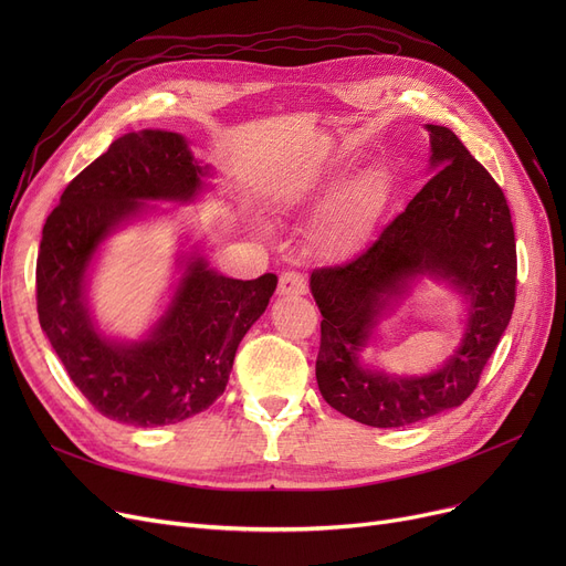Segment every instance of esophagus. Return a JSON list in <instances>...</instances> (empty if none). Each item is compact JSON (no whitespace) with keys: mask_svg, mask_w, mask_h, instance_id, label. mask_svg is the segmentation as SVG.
<instances>
[{"mask_svg":"<svg viewBox=\"0 0 566 566\" xmlns=\"http://www.w3.org/2000/svg\"><path fill=\"white\" fill-rule=\"evenodd\" d=\"M277 293H280V295H303V293H307V282H305V277H303L301 273L286 271V273H282V277H280Z\"/></svg>","mask_w":566,"mask_h":566,"instance_id":"obj_1","label":"esophagus"}]
</instances>
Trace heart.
<instances>
[{"label": "heart", "mask_w": 566, "mask_h": 566, "mask_svg": "<svg viewBox=\"0 0 566 566\" xmlns=\"http://www.w3.org/2000/svg\"><path fill=\"white\" fill-rule=\"evenodd\" d=\"M380 192L378 176L369 174L360 181H355L335 203L328 229L333 238L342 245H355L367 235L374 216H376V199Z\"/></svg>", "instance_id": "heart-1"}]
</instances>
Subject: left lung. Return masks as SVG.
Segmentation results:
<instances>
[{
  "mask_svg": "<svg viewBox=\"0 0 566 566\" xmlns=\"http://www.w3.org/2000/svg\"><path fill=\"white\" fill-rule=\"evenodd\" d=\"M427 130L436 176L363 254L316 268L310 277L323 316L318 390L346 418L378 429L408 427L461 406L478 388L516 303V241L502 188L450 128ZM418 274L448 279L469 298L460 350L427 377L365 370L357 355L379 312Z\"/></svg>",
  "mask_w": 566,
  "mask_h": 566,
  "instance_id": "left-lung-1",
  "label": "left lung"
}]
</instances>
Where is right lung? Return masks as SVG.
Here are the masks:
<instances>
[{
  "instance_id": "obj_1",
  "label": "right lung",
  "mask_w": 566,
  "mask_h": 566,
  "mask_svg": "<svg viewBox=\"0 0 566 566\" xmlns=\"http://www.w3.org/2000/svg\"><path fill=\"white\" fill-rule=\"evenodd\" d=\"M206 174L178 133H128L73 178L43 224L41 328L77 390L114 422L165 427L211 406L227 388L238 344L277 286L273 273L231 280L192 256L146 339L116 344L94 328L84 277L105 235L135 218L144 199H192Z\"/></svg>"
}]
</instances>
